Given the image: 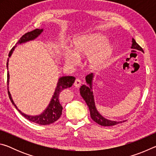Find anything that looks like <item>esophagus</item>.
<instances>
[{"instance_id": "esophagus-1", "label": "esophagus", "mask_w": 156, "mask_h": 156, "mask_svg": "<svg viewBox=\"0 0 156 156\" xmlns=\"http://www.w3.org/2000/svg\"><path fill=\"white\" fill-rule=\"evenodd\" d=\"M82 84V80H80V78H76V80L74 82V86L76 87H80V86Z\"/></svg>"}]
</instances>
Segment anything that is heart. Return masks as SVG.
Segmentation results:
<instances>
[{"label": "heart", "instance_id": "b5f03b06", "mask_svg": "<svg viewBox=\"0 0 156 156\" xmlns=\"http://www.w3.org/2000/svg\"><path fill=\"white\" fill-rule=\"evenodd\" d=\"M107 43L106 37L100 34L80 36L73 41L72 51L69 49L62 51L63 59L66 64L74 66L78 63V58L88 56L89 67L96 69L104 65L112 55V47Z\"/></svg>", "mask_w": 156, "mask_h": 156}]
</instances>
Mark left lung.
<instances>
[{
	"instance_id": "obj_1",
	"label": "left lung",
	"mask_w": 156,
	"mask_h": 156,
	"mask_svg": "<svg viewBox=\"0 0 156 156\" xmlns=\"http://www.w3.org/2000/svg\"><path fill=\"white\" fill-rule=\"evenodd\" d=\"M131 48L144 52L142 47L136 43V41L134 40L133 38L132 39ZM93 78H94L93 73H89V74L87 76L86 82L89 84V86L83 84V85L81 86V87L80 89L81 96L83 98V99L84 100H85L87 105L89 107V111H90L91 118H92V120H93L94 122H96V123L98 124V125L101 126H113L115 125H117L118 123L122 122H117V121H112V120H107L104 117H102V116L100 115L98 112L96 106H95L93 91L91 90L92 80H93Z\"/></svg>"
}]
</instances>
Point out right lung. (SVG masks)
I'll use <instances>...</instances> for the list:
<instances>
[{"mask_svg":"<svg viewBox=\"0 0 156 156\" xmlns=\"http://www.w3.org/2000/svg\"><path fill=\"white\" fill-rule=\"evenodd\" d=\"M43 30H39V29H36L30 32H27L21 38L19 39V41H18L16 44H21L23 43H25V42L30 41L31 40H34L36 38H37L40 34H41ZM15 47H13L12 49L10 50L9 53V57L11 56L13 51L15 48ZM7 68L8 69V60H7ZM9 72H7V90H8V95L10 100H11L12 103L14 105V106L16 107L18 112H19L21 115L26 118V119L29 120L31 122H35L37 124H39V125H50V124L54 123L56 122L57 120H58L60 115H62V105H60V94L61 93V91L66 88L70 87L72 86L73 83H74L76 78L73 77V76H62V77L60 78L58 82L57 87L56 88V90L54 94V96L52 97V99L50 102L48 107L44 110V112L41 113V115H36V116H31L26 115L25 113H23L20 112V111L18 109L16 105L13 101L12 98L11 96V94H10L9 89H8V84H9Z\"/></svg>","mask_w":156,"mask_h":156,"instance_id":"right-lung-1","label":"right lung"}]
</instances>
